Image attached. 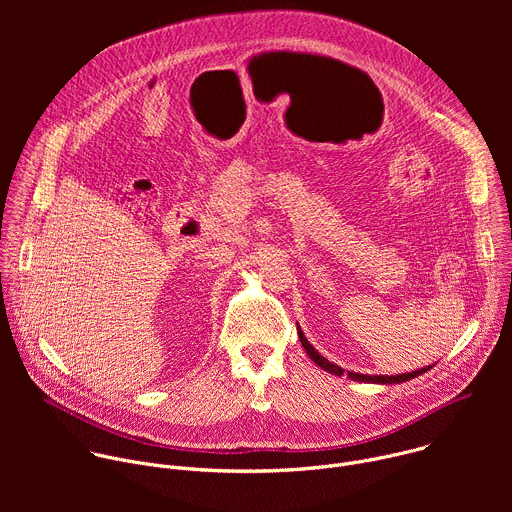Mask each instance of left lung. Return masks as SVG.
Wrapping results in <instances>:
<instances>
[{
  "mask_svg": "<svg viewBox=\"0 0 512 512\" xmlns=\"http://www.w3.org/2000/svg\"><path fill=\"white\" fill-rule=\"evenodd\" d=\"M298 336H300V342H302V346L306 348V352H308V356L318 364V367H322L324 371H328V373H332V375H338V377H342L344 375V369H340L338 364H334V362H330L328 358H324L310 342H308V338L304 336V332L300 330V326H298ZM431 367H425V369H419V371H411V373H405V375H397V377H389V375H360V373H348V379H352V381H360V383H381V385H395V383H405V381H409V379H413V377H419V375H423V373H427Z\"/></svg>",
  "mask_w": 512,
  "mask_h": 512,
  "instance_id": "obj_1",
  "label": "left lung"
}]
</instances>
